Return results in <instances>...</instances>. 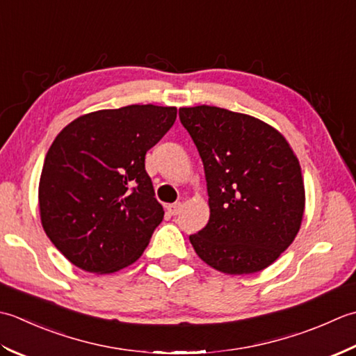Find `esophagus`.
I'll return each instance as SVG.
<instances>
[{"instance_id":"34e87169","label":"esophagus","mask_w":356,"mask_h":356,"mask_svg":"<svg viewBox=\"0 0 356 356\" xmlns=\"http://www.w3.org/2000/svg\"><path fill=\"white\" fill-rule=\"evenodd\" d=\"M168 210H169L170 215H178L179 210H181V202H173V204H169Z\"/></svg>"}]
</instances>
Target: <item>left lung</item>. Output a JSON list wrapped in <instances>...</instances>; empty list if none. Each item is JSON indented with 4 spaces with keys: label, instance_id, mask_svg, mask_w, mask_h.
I'll list each match as a JSON object with an SVG mask.
<instances>
[{
    "label": "left lung",
    "instance_id": "obj_1",
    "mask_svg": "<svg viewBox=\"0 0 356 356\" xmlns=\"http://www.w3.org/2000/svg\"><path fill=\"white\" fill-rule=\"evenodd\" d=\"M202 159L207 226L188 239L210 267L229 275L269 267L298 234L304 183L298 158L277 129L215 106L179 108Z\"/></svg>",
    "mask_w": 356,
    "mask_h": 356
}]
</instances>
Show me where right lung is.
<instances>
[{"instance_id":"add662e5","label":"right lung","mask_w":356,"mask_h":356,"mask_svg":"<svg viewBox=\"0 0 356 356\" xmlns=\"http://www.w3.org/2000/svg\"><path fill=\"white\" fill-rule=\"evenodd\" d=\"M177 107L132 104L83 115L64 127L42 165L41 224L86 272H118L143 255L164 210L146 154L168 134Z\"/></svg>"}]
</instances>
